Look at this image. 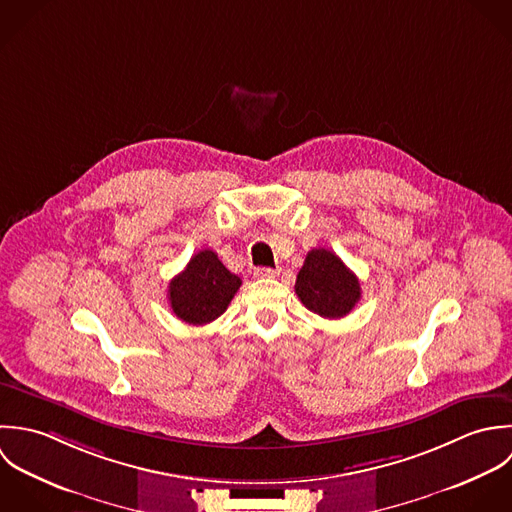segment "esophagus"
I'll return each instance as SVG.
<instances>
[{"label":"esophagus","mask_w":512,"mask_h":512,"mask_svg":"<svg viewBox=\"0 0 512 512\" xmlns=\"http://www.w3.org/2000/svg\"><path fill=\"white\" fill-rule=\"evenodd\" d=\"M277 269H271V267H257L255 271H253V275L257 277V279H273V277H277Z\"/></svg>","instance_id":"34e87169"}]
</instances>
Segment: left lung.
Returning a JSON list of instances; mask_svg holds the SVG:
<instances>
[{
    "label": "left lung",
    "mask_w": 512,
    "mask_h": 512,
    "mask_svg": "<svg viewBox=\"0 0 512 512\" xmlns=\"http://www.w3.org/2000/svg\"><path fill=\"white\" fill-rule=\"evenodd\" d=\"M360 281L328 249L308 251L297 275L295 293L301 303L324 318H342L360 301Z\"/></svg>",
    "instance_id": "8db88e82"
}]
</instances>
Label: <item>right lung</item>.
<instances>
[{"instance_id": "add662e5", "label": "right lung", "mask_w": 512, "mask_h": 512, "mask_svg": "<svg viewBox=\"0 0 512 512\" xmlns=\"http://www.w3.org/2000/svg\"><path fill=\"white\" fill-rule=\"evenodd\" d=\"M239 287L241 279L227 271L211 249H202L170 281L168 299L180 320L202 326L227 310Z\"/></svg>"}]
</instances>
